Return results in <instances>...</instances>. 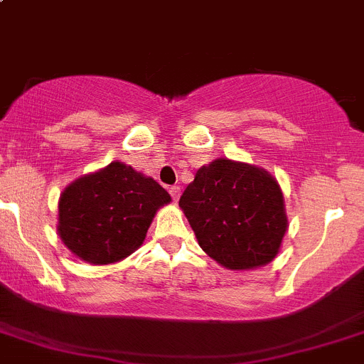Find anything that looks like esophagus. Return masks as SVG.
Segmentation results:
<instances>
[{"instance_id": "1", "label": "esophagus", "mask_w": 364, "mask_h": 364, "mask_svg": "<svg viewBox=\"0 0 364 364\" xmlns=\"http://www.w3.org/2000/svg\"><path fill=\"white\" fill-rule=\"evenodd\" d=\"M169 193H171V197H173V200L178 202L179 200V195H181V188H179V186H171Z\"/></svg>"}]
</instances>
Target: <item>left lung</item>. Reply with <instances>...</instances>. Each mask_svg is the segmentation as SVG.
I'll list each match as a JSON object with an SVG mask.
<instances>
[{
  "mask_svg": "<svg viewBox=\"0 0 364 364\" xmlns=\"http://www.w3.org/2000/svg\"><path fill=\"white\" fill-rule=\"evenodd\" d=\"M179 207L203 252L231 271L269 264L289 230L277 178L254 164L226 157L197 171Z\"/></svg>",
  "mask_w": 364,
  "mask_h": 364,
  "instance_id": "obj_1",
  "label": "left lung"
}]
</instances>
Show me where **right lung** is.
I'll use <instances>...</instances> for the list:
<instances>
[{
	"instance_id": "1",
	"label": "right lung",
	"mask_w": 364,
	"mask_h": 364,
	"mask_svg": "<svg viewBox=\"0 0 364 364\" xmlns=\"http://www.w3.org/2000/svg\"><path fill=\"white\" fill-rule=\"evenodd\" d=\"M171 195L121 161L74 179L58 198L60 240L81 261L115 264L141 247Z\"/></svg>"
}]
</instances>
